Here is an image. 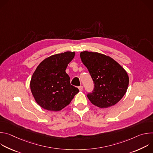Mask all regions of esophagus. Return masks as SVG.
<instances>
[{
	"mask_svg": "<svg viewBox=\"0 0 153 153\" xmlns=\"http://www.w3.org/2000/svg\"><path fill=\"white\" fill-rule=\"evenodd\" d=\"M83 86H79V87H78L79 90L80 91H82L83 90Z\"/></svg>",
	"mask_w": 153,
	"mask_h": 153,
	"instance_id": "esophagus-1",
	"label": "esophagus"
}]
</instances>
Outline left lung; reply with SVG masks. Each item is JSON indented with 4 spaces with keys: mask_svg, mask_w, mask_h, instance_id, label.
Wrapping results in <instances>:
<instances>
[{
    "mask_svg": "<svg viewBox=\"0 0 153 153\" xmlns=\"http://www.w3.org/2000/svg\"><path fill=\"white\" fill-rule=\"evenodd\" d=\"M80 56L94 83V89L87 97L100 108L116 104L128 88L129 77L126 71L114 59L100 53L83 51Z\"/></svg>",
    "mask_w": 153,
    "mask_h": 153,
    "instance_id": "obj_1",
    "label": "left lung"
}]
</instances>
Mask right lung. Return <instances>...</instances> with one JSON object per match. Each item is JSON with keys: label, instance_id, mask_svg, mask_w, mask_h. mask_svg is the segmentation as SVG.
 <instances>
[{"label": "right lung", "instance_id": "add662e5", "mask_svg": "<svg viewBox=\"0 0 153 153\" xmlns=\"http://www.w3.org/2000/svg\"><path fill=\"white\" fill-rule=\"evenodd\" d=\"M74 52L53 55L43 60L31 79V91L36 102L47 110L57 111L70 104L79 90L70 83L65 72Z\"/></svg>", "mask_w": 153, "mask_h": 153}]
</instances>
